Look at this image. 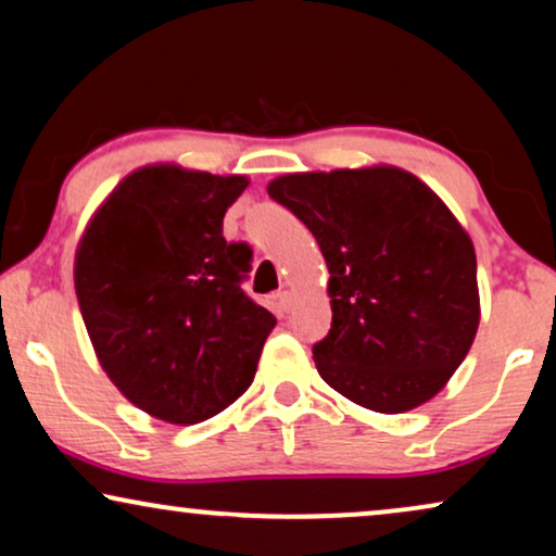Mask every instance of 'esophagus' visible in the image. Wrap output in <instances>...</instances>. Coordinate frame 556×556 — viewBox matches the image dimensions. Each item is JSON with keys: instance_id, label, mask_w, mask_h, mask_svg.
Masks as SVG:
<instances>
[{"instance_id": "obj_1", "label": "esophagus", "mask_w": 556, "mask_h": 556, "mask_svg": "<svg viewBox=\"0 0 556 556\" xmlns=\"http://www.w3.org/2000/svg\"><path fill=\"white\" fill-rule=\"evenodd\" d=\"M273 308H276L278 314H288V311L293 308V295L288 291L273 295Z\"/></svg>"}]
</instances>
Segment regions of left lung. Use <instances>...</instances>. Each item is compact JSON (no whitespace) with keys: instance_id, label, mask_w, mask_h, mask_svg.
Returning a JSON list of instances; mask_svg holds the SVG:
<instances>
[{"instance_id":"left-lung-1","label":"left lung","mask_w":556,"mask_h":556,"mask_svg":"<svg viewBox=\"0 0 556 556\" xmlns=\"http://www.w3.org/2000/svg\"><path fill=\"white\" fill-rule=\"evenodd\" d=\"M268 194L329 265L331 329L314 344L324 382L390 415L435 397L481 318L473 242L443 200L397 166L286 174Z\"/></svg>"}]
</instances>
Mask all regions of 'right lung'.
Returning <instances> with one entry per match:
<instances>
[{
	"mask_svg": "<svg viewBox=\"0 0 556 556\" xmlns=\"http://www.w3.org/2000/svg\"><path fill=\"white\" fill-rule=\"evenodd\" d=\"M245 187L238 174L143 166L113 189L75 253V293L101 367L159 420L194 425L230 407L276 326L240 288L253 250L223 235Z\"/></svg>",
	"mask_w": 556,
	"mask_h": 556,
	"instance_id": "right-lung-1",
	"label": "right lung"
}]
</instances>
